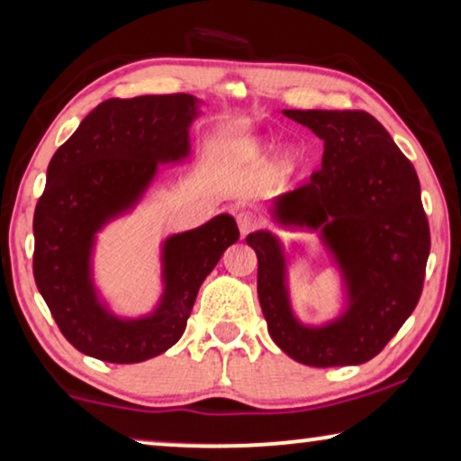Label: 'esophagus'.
<instances>
[{
	"mask_svg": "<svg viewBox=\"0 0 461 461\" xmlns=\"http://www.w3.org/2000/svg\"><path fill=\"white\" fill-rule=\"evenodd\" d=\"M235 220H237V226H239V230H241L243 237L247 235V232L256 230L258 226H259V218L253 214V212H249V210L239 212V214L235 216Z\"/></svg>",
	"mask_w": 461,
	"mask_h": 461,
	"instance_id": "1",
	"label": "esophagus"
}]
</instances>
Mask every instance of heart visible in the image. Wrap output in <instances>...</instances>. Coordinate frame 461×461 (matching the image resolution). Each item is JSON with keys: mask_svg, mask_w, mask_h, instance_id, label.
I'll list each match as a JSON object with an SVG mask.
<instances>
[{"mask_svg": "<svg viewBox=\"0 0 461 461\" xmlns=\"http://www.w3.org/2000/svg\"><path fill=\"white\" fill-rule=\"evenodd\" d=\"M256 149H258V148H249V151H256ZM293 159H295V156H293L291 151H285V153H283V164H291Z\"/></svg>", "mask_w": 461, "mask_h": 461, "instance_id": "b5f03b06", "label": "heart"}]
</instances>
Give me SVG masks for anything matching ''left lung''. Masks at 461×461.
Listing matches in <instances>:
<instances>
[{"instance_id":"left-lung-1","label":"left lung","mask_w":461,"mask_h":461,"mask_svg":"<svg viewBox=\"0 0 461 461\" xmlns=\"http://www.w3.org/2000/svg\"><path fill=\"white\" fill-rule=\"evenodd\" d=\"M324 141L322 166L275 202L283 226H305L335 256L347 310L303 326L286 293V258L268 230L247 235L258 256V297L280 349L313 368L357 366L378 356L422 295L430 229L416 170L375 116L362 110H285Z\"/></svg>"}]
</instances>
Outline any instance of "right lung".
<instances>
[{
  "label": "right lung",
  "instance_id": "add662e5",
  "mask_svg": "<svg viewBox=\"0 0 461 461\" xmlns=\"http://www.w3.org/2000/svg\"><path fill=\"white\" fill-rule=\"evenodd\" d=\"M195 116L197 99L186 93L105 99L53 153L32 218V275L59 332L85 356L137 364L170 349L199 286L237 243L229 214L172 235L162 251L164 295L148 318L122 320L99 303L91 280L95 232L141 199L158 164L186 158Z\"/></svg>",
  "mask_w": 461,
  "mask_h": 461
}]
</instances>
